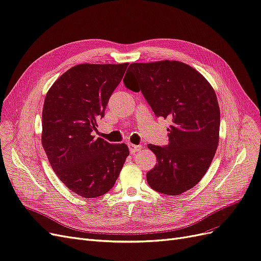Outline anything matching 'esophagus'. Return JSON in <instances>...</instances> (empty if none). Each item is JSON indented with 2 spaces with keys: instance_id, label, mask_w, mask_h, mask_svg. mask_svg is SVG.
I'll return each instance as SVG.
<instances>
[{
  "instance_id": "1",
  "label": "esophagus",
  "mask_w": 261,
  "mask_h": 261,
  "mask_svg": "<svg viewBox=\"0 0 261 261\" xmlns=\"http://www.w3.org/2000/svg\"><path fill=\"white\" fill-rule=\"evenodd\" d=\"M128 148H129L130 154H135L136 152H138V151H140V150H141V146H139V145L129 144V145H128Z\"/></svg>"
}]
</instances>
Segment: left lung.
<instances>
[{
	"label": "left lung",
	"instance_id": "1",
	"mask_svg": "<svg viewBox=\"0 0 261 261\" xmlns=\"http://www.w3.org/2000/svg\"><path fill=\"white\" fill-rule=\"evenodd\" d=\"M126 88L141 91L155 116L171 118L169 144H149L158 163L147 173L149 186L180 195L206 174L219 144L220 109L216 92L200 73L177 61L133 63Z\"/></svg>",
	"mask_w": 261,
	"mask_h": 261
}]
</instances>
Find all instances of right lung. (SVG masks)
Returning <instances> with one entry per match:
<instances>
[{"instance_id": "right-lung-1", "label": "right lung", "mask_w": 261, "mask_h": 261, "mask_svg": "<svg viewBox=\"0 0 261 261\" xmlns=\"http://www.w3.org/2000/svg\"><path fill=\"white\" fill-rule=\"evenodd\" d=\"M128 63L80 64L55 82L44 99L42 146L55 174L85 198L107 194L120 175L129 150L94 138L114 89Z\"/></svg>"}]
</instances>
